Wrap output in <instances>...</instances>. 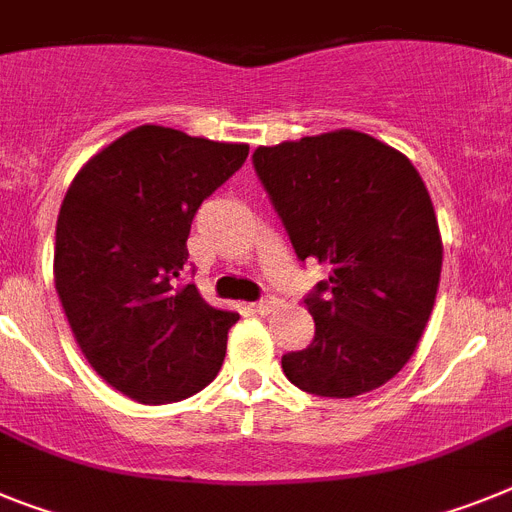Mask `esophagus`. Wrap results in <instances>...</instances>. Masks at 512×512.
<instances>
[{"mask_svg":"<svg viewBox=\"0 0 512 512\" xmlns=\"http://www.w3.org/2000/svg\"><path fill=\"white\" fill-rule=\"evenodd\" d=\"M276 307H278V296L273 294H265L263 299H257L255 302V312H260V315H268V312H273Z\"/></svg>","mask_w":512,"mask_h":512,"instance_id":"esophagus-1","label":"esophagus"}]
</instances>
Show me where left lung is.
<instances>
[{
    "instance_id": "1",
    "label": "left lung",
    "mask_w": 512,
    "mask_h": 512,
    "mask_svg": "<svg viewBox=\"0 0 512 512\" xmlns=\"http://www.w3.org/2000/svg\"><path fill=\"white\" fill-rule=\"evenodd\" d=\"M252 166L296 257L330 265L304 296L315 338L283 354V375L322 398L380 388L414 354L440 283V229L422 176L354 130L257 148Z\"/></svg>"
}]
</instances>
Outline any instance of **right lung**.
<instances>
[{"instance_id": "right-lung-1", "label": "right lung", "mask_w": 512, "mask_h": 512, "mask_svg": "<svg viewBox=\"0 0 512 512\" xmlns=\"http://www.w3.org/2000/svg\"><path fill=\"white\" fill-rule=\"evenodd\" d=\"M247 153L145 124L90 158L64 195L54 249L64 315L90 367L135 401H182L221 369L239 315L179 281L197 208Z\"/></svg>"}]
</instances>
